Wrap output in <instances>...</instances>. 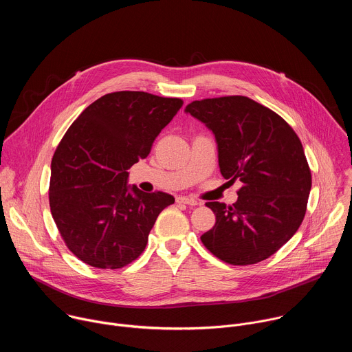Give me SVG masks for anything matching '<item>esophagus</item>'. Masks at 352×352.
Wrapping results in <instances>:
<instances>
[{
    "instance_id": "obj_1",
    "label": "esophagus",
    "mask_w": 352,
    "mask_h": 352,
    "mask_svg": "<svg viewBox=\"0 0 352 352\" xmlns=\"http://www.w3.org/2000/svg\"><path fill=\"white\" fill-rule=\"evenodd\" d=\"M177 202L178 204H185V205H189V206H197L199 202L195 199H190V197H185V196H178L177 197Z\"/></svg>"
}]
</instances>
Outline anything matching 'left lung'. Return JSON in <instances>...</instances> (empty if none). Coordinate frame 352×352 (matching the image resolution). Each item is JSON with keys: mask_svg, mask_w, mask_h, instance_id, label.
<instances>
[{"mask_svg": "<svg viewBox=\"0 0 352 352\" xmlns=\"http://www.w3.org/2000/svg\"><path fill=\"white\" fill-rule=\"evenodd\" d=\"M185 111L214 133L221 175L242 182L234 205L206 204L216 224L200 239L234 266L270 258L307 213L312 175L302 143L278 114L245 96L195 100Z\"/></svg>", "mask_w": 352, "mask_h": 352, "instance_id": "8db88e82", "label": "left lung"}]
</instances>
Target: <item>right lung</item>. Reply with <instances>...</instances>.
<instances>
[{"instance_id":"right-lung-1","label":"right lung","mask_w":352,"mask_h":352,"mask_svg":"<svg viewBox=\"0 0 352 352\" xmlns=\"http://www.w3.org/2000/svg\"><path fill=\"white\" fill-rule=\"evenodd\" d=\"M184 102L146 91L97 98L69 126L52 160L50 209L71 252L97 269L138 259L163 209L166 192L128 186V171L146 159Z\"/></svg>"}]
</instances>
